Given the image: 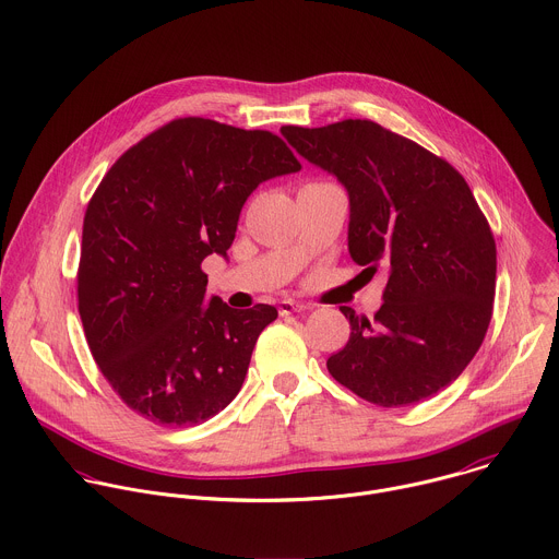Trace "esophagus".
<instances>
[{
    "label": "esophagus",
    "mask_w": 559,
    "mask_h": 559,
    "mask_svg": "<svg viewBox=\"0 0 559 559\" xmlns=\"http://www.w3.org/2000/svg\"><path fill=\"white\" fill-rule=\"evenodd\" d=\"M302 309H305V305H302V302H294V300H283V302L278 305L281 316H289V313H294V311H302Z\"/></svg>",
    "instance_id": "1"
}]
</instances>
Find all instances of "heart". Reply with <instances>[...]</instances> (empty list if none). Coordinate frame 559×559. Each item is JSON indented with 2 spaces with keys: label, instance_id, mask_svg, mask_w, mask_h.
<instances>
[{
  "label": "heart",
  "instance_id": "heart-1",
  "mask_svg": "<svg viewBox=\"0 0 559 559\" xmlns=\"http://www.w3.org/2000/svg\"><path fill=\"white\" fill-rule=\"evenodd\" d=\"M311 183H324V181H311Z\"/></svg>",
  "mask_w": 559,
  "mask_h": 559
}]
</instances>
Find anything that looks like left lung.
Returning <instances> with one entry per match:
<instances>
[{
	"label": "left lung",
	"mask_w": 559,
	"mask_h": 559,
	"mask_svg": "<svg viewBox=\"0 0 559 559\" xmlns=\"http://www.w3.org/2000/svg\"><path fill=\"white\" fill-rule=\"evenodd\" d=\"M348 193V252L366 274H389L373 320L326 359L335 382L384 408L411 406L452 384L487 333L496 241L463 175L421 144L373 120L281 129Z\"/></svg>",
	"instance_id": "left-lung-1"
}]
</instances>
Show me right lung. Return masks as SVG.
Masks as SVG:
<instances>
[{
  "label": "right lung",
  "instance_id": "add662e5",
  "mask_svg": "<svg viewBox=\"0 0 559 559\" xmlns=\"http://www.w3.org/2000/svg\"><path fill=\"white\" fill-rule=\"evenodd\" d=\"M300 170L272 131L175 118L127 148L83 219L79 313L114 393L144 419L186 428L241 391L272 305L233 309L202 261L226 257L250 193Z\"/></svg>",
  "mask_w": 559,
  "mask_h": 559
}]
</instances>
